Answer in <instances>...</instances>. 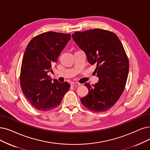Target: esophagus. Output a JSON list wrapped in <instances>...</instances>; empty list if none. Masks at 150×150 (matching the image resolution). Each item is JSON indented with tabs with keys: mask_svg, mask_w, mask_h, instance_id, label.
<instances>
[{
	"mask_svg": "<svg viewBox=\"0 0 150 150\" xmlns=\"http://www.w3.org/2000/svg\"><path fill=\"white\" fill-rule=\"evenodd\" d=\"M71 85L72 86H73V87H77V86H79L80 85H81V83H77V82H71Z\"/></svg>",
	"mask_w": 150,
	"mask_h": 150,
	"instance_id": "34e87169",
	"label": "esophagus"
}]
</instances>
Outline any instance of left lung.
Wrapping results in <instances>:
<instances>
[{"mask_svg": "<svg viewBox=\"0 0 150 150\" xmlns=\"http://www.w3.org/2000/svg\"><path fill=\"white\" fill-rule=\"evenodd\" d=\"M72 37L89 63L97 65L94 72L99 78L92 86L85 83L88 93L81 103L93 112L108 110L122 94L129 73V59L121 42L116 34L101 29L77 31Z\"/></svg>", "mask_w": 150, "mask_h": 150, "instance_id": "left-lung-1", "label": "left lung"}]
</instances>
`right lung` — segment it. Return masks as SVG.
Segmentation results:
<instances>
[{
  "label": "right lung",
  "mask_w": 150,
  "mask_h": 150,
  "mask_svg": "<svg viewBox=\"0 0 150 150\" xmlns=\"http://www.w3.org/2000/svg\"><path fill=\"white\" fill-rule=\"evenodd\" d=\"M71 39L70 34L49 31L31 39L23 57L20 86L23 94L39 111L55 108L70 88L67 82H53L47 73Z\"/></svg>",
  "instance_id": "obj_1"
}]
</instances>
